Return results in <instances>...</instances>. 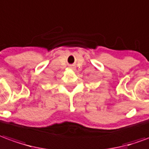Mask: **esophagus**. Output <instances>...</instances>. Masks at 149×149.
<instances>
[{
  "instance_id": "34e87169",
  "label": "esophagus",
  "mask_w": 149,
  "mask_h": 149,
  "mask_svg": "<svg viewBox=\"0 0 149 149\" xmlns=\"http://www.w3.org/2000/svg\"><path fill=\"white\" fill-rule=\"evenodd\" d=\"M71 68H72V67H71Z\"/></svg>"
}]
</instances>
